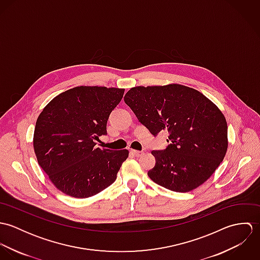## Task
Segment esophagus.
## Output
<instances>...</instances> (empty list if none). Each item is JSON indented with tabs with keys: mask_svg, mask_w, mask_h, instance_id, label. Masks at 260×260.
<instances>
[{
	"mask_svg": "<svg viewBox=\"0 0 260 260\" xmlns=\"http://www.w3.org/2000/svg\"><path fill=\"white\" fill-rule=\"evenodd\" d=\"M131 153L135 156V157H140L142 156L144 153L142 151H137V150H131Z\"/></svg>",
	"mask_w": 260,
	"mask_h": 260,
	"instance_id": "esophagus-1",
	"label": "esophagus"
}]
</instances>
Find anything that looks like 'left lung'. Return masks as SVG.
Segmentation results:
<instances>
[{
    "instance_id": "left-lung-1",
    "label": "left lung",
    "mask_w": 260,
    "mask_h": 260,
    "mask_svg": "<svg viewBox=\"0 0 260 260\" xmlns=\"http://www.w3.org/2000/svg\"><path fill=\"white\" fill-rule=\"evenodd\" d=\"M124 101L154 136L162 130L169 133L167 148L151 152L156 164L148 176L158 185L191 191L222 162L228 147L226 119L199 91L180 84L137 86Z\"/></svg>"
}]
</instances>
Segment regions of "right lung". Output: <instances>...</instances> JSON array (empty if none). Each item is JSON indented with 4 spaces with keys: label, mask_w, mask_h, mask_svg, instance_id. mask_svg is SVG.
Here are the masks:
<instances>
[{
    "label": "right lung",
    "mask_w": 260,
    "mask_h": 260,
    "mask_svg": "<svg viewBox=\"0 0 260 260\" xmlns=\"http://www.w3.org/2000/svg\"><path fill=\"white\" fill-rule=\"evenodd\" d=\"M124 89L78 86L51 100L40 113L33 145L38 163L66 195L91 197L117 178L129 151L95 147Z\"/></svg>",
    "instance_id": "1"
}]
</instances>
